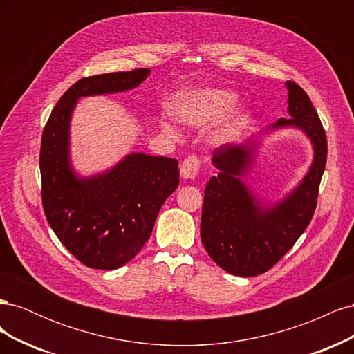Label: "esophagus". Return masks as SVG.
Returning a JSON list of instances; mask_svg holds the SVG:
<instances>
[{"label": "esophagus", "instance_id": "obj_1", "mask_svg": "<svg viewBox=\"0 0 354 354\" xmlns=\"http://www.w3.org/2000/svg\"><path fill=\"white\" fill-rule=\"evenodd\" d=\"M199 167H201L199 159L196 156H189L183 160V164H181L180 174L185 180H192L198 176Z\"/></svg>", "mask_w": 354, "mask_h": 354}]
</instances>
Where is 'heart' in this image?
<instances>
[{
    "mask_svg": "<svg viewBox=\"0 0 354 354\" xmlns=\"http://www.w3.org/2000/svg\"><path fill=\"white\" fill-rule=\"evenodd\" d=\"M238 102V94L227 88H202L181 95L173 104V115L176 120L186 127L202 128L223 118L218 127L214 130L211 140L221 143L236 136L250 120V111L245 106H232ZM230 113L227 114V112ZM162 130L167 134H174L173 127L162 122Z\"/></svg>",
    "mask_w": 354,
    "mask_h": 354,
    "instance_id": "1",
    "label": "heart"
}]
</instances>
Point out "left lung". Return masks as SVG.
I'll list each match as a JSON object with an SVG mask.
<instances>
[{"label":"left lung","instance_id":"left-lung-1","mask_svg":"<svg viewBox=\"0 0 354 354\" xmlns=\"http://www.w3.org/2000/svg\"><path fill=\"white\" fill-rule=\"evenodd\" d=\"M288 90L289 120L266 127L245 142L224 143L212 152V176L205 187L201 218V241L211 259L234 276L267 272L292 248L312 220L322 180L328 143L326 134L306 91L292 81ZM295 127L313 143L314 160L300 183L279 201L257 197L243 178L254 163L261 137Z\"/></svg>","mask_w":354,"mask_h":354}]
</instances>
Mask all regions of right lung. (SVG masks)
<instances>
[{
  "instance_id": "1",
  "label": "right lung",
  "mask_w": 354,
  "mask_h": 354,
  "mask_svg": "<svg viewBox=\"0 0 354 354\" xmlns=\"http://www.w3.org/2000/svg\"><path fill=\"white\" fill-rule=\"evenodd\" d=\"M151 69L82 78L62 95L42 133L39 169L47 221L66 250L90 269L115 270L151 236L160 207L178 186V162L142 152L81 176L71 160V121L78 100L138 87Z\"/></svg>"
}]
</instances>
